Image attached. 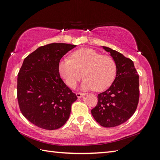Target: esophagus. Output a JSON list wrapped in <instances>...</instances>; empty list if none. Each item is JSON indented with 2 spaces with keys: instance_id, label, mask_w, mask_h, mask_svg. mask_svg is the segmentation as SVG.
I'll list each match as a JSON object with an SVG mask.
<instances>
[{
  "instance_id": "1",
  "label": "esophagus",
  "mask_w": 160,
  "mask_h": 160,
  "mask_svg": "<svg viewBox=\"0 0 160 160\" xmlns=\"http://www.w3.org/2000/svg\"><path fill=\"white\" fill-rule=\"evenodd\" d=\"M76 96L78 98H80L83 96V93H76Z\"/></svg>"
}]
</instances>
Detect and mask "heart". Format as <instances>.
Returning a JSON list of instances; mask_svg holds the SVG:
<instances>
[{
	"instance_id": "heart-1",
	"label": "heart",
	"mask_w": 160,
	"mask_h": 160,
	"mask_svg": "<svg viewBox=\"0 0 160 160\" xmlns=\"http://www.w3.org/2000/svg\"><path fill=\"white\" fill-rule=\"evenodd\" d=\"M60 76L67 85L73 87L82 78V90L102 91L109 87L116 75L114 59L92 49H80L71 54V58H63L59 62Z\"/></svg>"
}]
</instances>
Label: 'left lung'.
<instances>
[{
	"mask_svg": "<svg viewBox=\"0 0 160 160\" xmlns=\"http://www.w3.org/2000/svg\"><path fill=\"white\" fill-rule=\"evenodd\" d=\"M102 47L116 63V76L110 87L98 94L91 114L102 127L109 128L124 123L135 113L140 97L139 76L131 59L109 47Z\"/></svg>",
	"mask_w": 160,
	"mask_h": 160,
	"instance_id": "8db88e82",
	"label": "left lung"
}]
</instances>
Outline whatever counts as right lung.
I'll list each match as a JSON object with an SVG mask.
<instances>
[{
	"label": "right lung",
	"mask_w": 160,
	"mask_h": 160,
	"mask_svg": "<svg viewBox=\"0 0 160 160\" xmlns=\"http://www.w3.org/2000/svg\"><path fill=\"white\" fill-rule=\"evenodd\" d=\"M76 47L51 43L38 47L23 61L17 81L18 104L24 116L37 127L55 130L69 118L77 96L61 79L58 66L60 59Z\"/></svg>",
	"instance_id": "right-lung-1"
}]
</instances>
